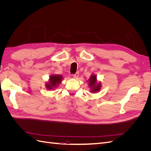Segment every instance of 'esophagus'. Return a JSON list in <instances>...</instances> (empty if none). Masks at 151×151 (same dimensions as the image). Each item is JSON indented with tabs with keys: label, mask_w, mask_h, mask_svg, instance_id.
I'll use <instances>...</instances> for the list:
<instances>
[{
	"label": "esophagus",
	"mask_w": 151,
	"mask_h": 151,
	"mask_svg": "<svg viewBox=\"0 0 151 151\" xmlns=\"http://www.w3.org/2000/svg\"><path fill=\"white\" fill-rule=\"evenodd\" d=\"M79 73L77 72H76V74H74V75H73V77H74V78H75V79H77V77H79Z\"/></svg>",
	"instance_id": "obj_1"
}]
</instances>
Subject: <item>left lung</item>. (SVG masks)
<instances>
[{"label": "left lung", "mask_w": 151, "mask_h": 151, "mask_svg": "<svg viewBox=\"0 0 151 151\" xmlns=\"http://www.w3.org/2000/svg\"><path fill=\"white\" fill-rule=\"evenodd\" d=\"M89 86L91 88L93 93H96L101 88V84L100 83L96 84V76H92L89 79Z\"/></svg>", "instance_id": "1"}]
</instances>
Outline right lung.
Here are the masks:
<instances>
[{
	"instance_id": "1",
	"label": "right lung",
	"mask_w": 151,
	"mask_h": 151,
	"mask_svg": "<svg viewBox=\"0 0 151 151\" xmlns=\"http://www.w3.org/2000/svg\"><path fill=\"white\" fill-rule=\"evenodd\" d=\"M62 79V77L59 75H53L50 77V81L48 84H47V88L48 89H51L57 86V84L60 83Z\"/></svg>"
}]
</instances>
